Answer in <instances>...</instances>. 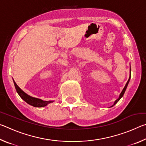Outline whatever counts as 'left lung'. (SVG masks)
Listing matches in <instances>:
<instances>
[{
	"instance_id": "obj_1",
	"label": "left lung",
	"mask_w": 146,
	"mask_h": 146,
	"mask_svg": "<svg viewBox=\"0 0 146 146\" xmlns=\"http://www.w3.org/2000/svg\"><path fill=\"white\" fill-rule=\"evenodd\" d=\"M130 78H131V68H130V72H129V79H128V80H127V83H126V84H125V86H124V88H123V89L122 90V92L120 93V95H119V97H118L117 100H116L115 101V102H114V104H113L111 106V107H113V106H114L116 104H117L118 101L120 100V99L121 98H122V97H123V94H124V93H125V90H126V88H127V86H128V84H129V80H130Z\"/></svg>"
}]
</instances>
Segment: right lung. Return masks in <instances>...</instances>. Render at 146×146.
<instances>
[{
    "label": "right lung",
    "instance_id": "obj_1",
    "mask_svg": "<svg viewBox=\"0 0 146 146\" xmlns=\"http://www.w3.org/2000/svg\"><path fill=\"white\" fill-rule=\"evenodd\" d=\"M13 80L15 87L17 93L19 94V95L21 97L22 99L24 100L26 103H28V104L31 105L32 106H34V107H36V108H42V107H45V106L49 104L52 103L54 102L53 100L44 101L40 99V98L31 97V96H29L28 95V94H26L24 91L22 90L18 86H17V84L15 83V82L13 79Z\"/></svg>",
    "mask_w": 146,
    "mask_h": 146
}]
</instances>
